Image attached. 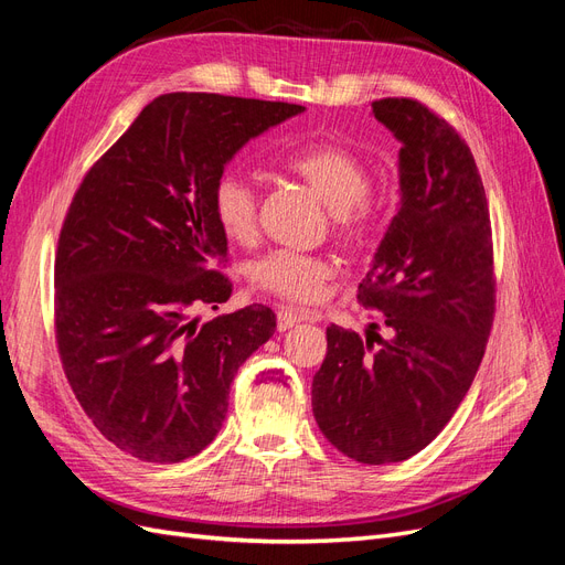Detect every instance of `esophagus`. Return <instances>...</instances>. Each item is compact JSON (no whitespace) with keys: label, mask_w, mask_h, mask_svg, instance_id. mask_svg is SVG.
<instances>
[{"label":"esophagus","mask_w":565,"mask_h":565,"mask_svg":"<svg viewBox=\"0 0 565 565\" xmlns=\"http://www.w3.org/2000/svg\"><path fill=\"white\" fill-rule=\"evenodd\" d=\"M306 320H318V313L303 311V309H287V306H282L278 311V330L285 332L289 328H295L297 322H306Z\"/></svg>","instance_id":"obj_1"}]
</instances>
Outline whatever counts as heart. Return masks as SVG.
I'll return each instance as SVG.
<instances>
[{
  "instance_id": "1",
  "label": "heart",
  "mask_w": 565,
  "mask_h": 565,
  "mask_svg": "<svg viewBox=\"0 0 565 565\" xmlns=\"http://www.w3.org/2000/svg\"><path fill=\"white\" fill-rule=\"evenodd\" d=\"M289 172L303 179L332 210L337 237L349 247H363L380 226V210L370 198V172L353 150L339 143H309L285 158ZM212 214L228 241L247 245L256 237V195L247 179L221 174L212 188ZM334 266L320 254L276 249L249 268L256 287L292 301H313L332 278Z\"/></svg>"
}]
</instances>
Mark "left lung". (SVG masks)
<instances>
[{
	"label": "left lung",
	"mask_w": 565,
	"mask_h": 565,
	"mask_svg": "<svg viewBox=\"0 0 565 565\" xmlns=\"http://www.w3.org/2000/svg\"><path fill=\"white\" fill-rule=\"evenodd\" d=\"M372 115L401 141V207L358 301L384 313L365 339L328 328L313 415L361 465L417 455L443 431L476 377L494 316L492 233L481 174L465 139L413 98Z\"/></svg>",
	"instance_id": "obj_1"
}]
</instances>
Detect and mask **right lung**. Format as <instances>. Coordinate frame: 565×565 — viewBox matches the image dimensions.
<instances>
[{
    "label": "right lung",
    "instance_id": "right-lung-1",
    "mask_svg": "<svg viewBox=\"0 0 565 565\" xmlns=\"http://www.w3.org/2000/svg\"><path fill=\"white\" fill-rule=\"evenodd\" d=\"M303 106L177 92L148 104L79 183L56 252V341L84 413L113 446L156 465L204 450L237 367L276 332L264 303L198 324L228 301V241L212 188L254 136Z\"/></svg>",
    "mask_w": 565,
    "mask_h": 565
}]
</instances>
